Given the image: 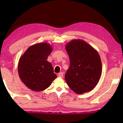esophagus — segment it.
I'll return each mask as SVG.
<instances>
[{
    "mask_svg": "<svg viewBox=\"0 0 123 123\" xmlns=\"http://www.w3.org/2000/svg\"><path fill=\"white\" fill-rule=\"evenodd\" d=\"M58 77H60V78H62V77H63V73L62 72H60L59 74H58Z\"/></svg>",
    "mask_w": 123,
    "mask_h": 123,
    "instance_id": "esophagus-1",
    "label": "esophagus"
}]
</instances>
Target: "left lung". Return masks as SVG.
I'll use <instances>...</instances> for the list:
<instances>
[{
	"mask_svg": "<svg viewBox=\"0 0 123 123\" xmlns=\"http://www.w3.org/2000/svg\"><path fill=\"white\" fill-rule=\"evenodd\" d=\"M70 67L65 80L70 88L78 94L92 90L101 75L102 64L98 52L85 41L73 40L66 45Z\"/></svg>",
	"mask_w": 123,
	"mask_h": 123,
	"instance_id": "left-lung-1",
	"label": "left lung"
}]
</instances>
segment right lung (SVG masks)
Here are the masks:
<instances>
[{
	"label": "right lung",
	"instance_id": "1",
	"mask_svg": "<svg viewBox=\"0 0 123 123\" xmlns=\"http://www.w3.org/2000/svg\"><path fill=\"white\" fill-rule=\"evenodd\" d=\"M53 50L48 43H38L29 47L20 57L18 72L22 81L34 91L48 88L57 77L50 62L47 61Z\"/></svg>",
	"mask_w": 123,
	"mask_h": 123
}]
</instances>
